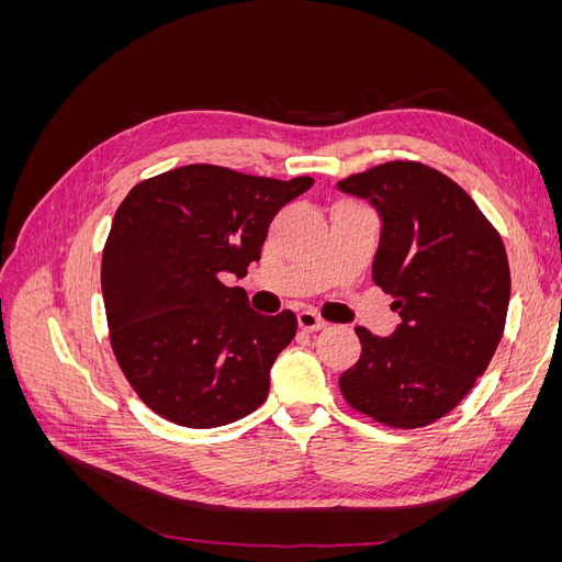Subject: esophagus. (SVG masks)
<instances>
[{"label":"esophagus","mask_w":562,"mask_h":562,"mask_svg":"<svg viewBox=\"0 0 562 562\" xmlns=\"http://www.w3.org/2000/svg\"><path fill=\"white\" fill-rule=\"evenodd\" d=\"M297 326L302 328V330H307V333H314V330H323L326 328V321L323 318H318L314 312H300L297 314Z\"/></svg>","instance_id":"34e87169"}]
</instances>
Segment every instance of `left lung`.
<instances>
[{"label":"left lung","mask_w":562,"mask_h":562,"mask_svg":"<svg viewBox=\"0 0 562 562\" xmlns=\"http://www.w3.org/2000/svg\"><path fill=\"white\" fill-rule=\"evenodd\" d=\"M337 187L380 215L372 281L401 316L389 337L356 328L361 359L339 389L389 427H424L469 394L499 345L512 295L502 236L462 187L419 161H389Z\"/></svg>","instance_id":"1"}]
</instances>
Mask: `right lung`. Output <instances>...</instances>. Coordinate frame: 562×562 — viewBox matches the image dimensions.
<instances>
[{
    "mask_svg": "<svg viewBox=\"0 0 562 562\" xmlns=\"http://www.w3.org/2000/svg\"><path fill=\"white\" fill-rule=\"evenodd\" d=\"M312 184L190 164L138 182L116 209L100 267L110 342L157 415L213 429L262 405L297 318L252 312L220 277L241 279L271 220Z\"/></svg>",
    "mask_w": 562,
    "mask_h": 562,
    "instance_id": "add662e5",
    "label": "right lung"
}]
</instances>
